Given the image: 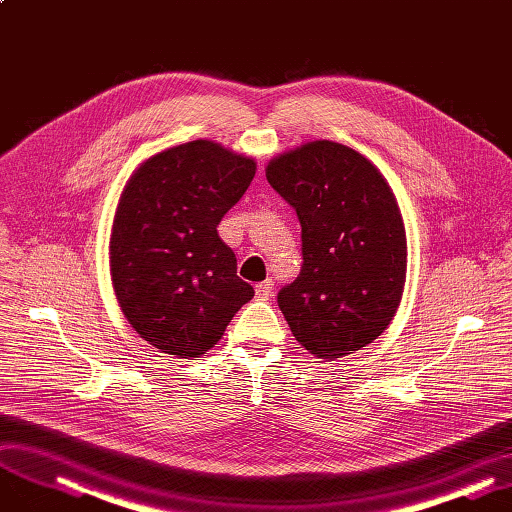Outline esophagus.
Instances as JSON below:
<instances>
[{
    "label": "esophagus",
    "mask_w": 512,
    "mask_h": 512,
    "mask_svg": "<svg viewBox=\"0 0 512 512\" xmlns=\"http://www.w3.org/2000/svg\"><path fill=\"white\" fill-rule=\"evenodd\" d=\"M273 294V283L271 281H264L256 285V298L258 300H267Z\"/></svg>",
    "instance_id": "34e87169"
}]
</instances>
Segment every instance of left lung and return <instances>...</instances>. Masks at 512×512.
Listing matches in <instances>:
<instances>
[{"label": "left lung", "mask_w": 512, "mask_h": 512, "mask_svg": "<svg viewBox=\"0 0 512 512\" xmlns=\"http://www.w3.org/2000/svg\"><path fill=\"white\" fill-rule=\"evenodd\" d=\"M267 180L302 229L300 275L277 294L292 334L321 359L363 349L393 321L405 283L407 241L391 187L332 140L273 159Z\"/></svg>", "instance_id": "1"}]
</instances>
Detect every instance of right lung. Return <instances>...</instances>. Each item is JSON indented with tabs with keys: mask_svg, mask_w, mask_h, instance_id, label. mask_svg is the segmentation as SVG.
<instances>
[{
	"mask_svg": "<svg viewBox=\"0 0 512 512\" xmlns=\"http://www.w3.org/2000/svg\"><path fill=\"white\" fill-rule=\"evenodd\" d=\"M254 174V159L193 140L147 159L121 193L113 288L136 334L161 353L203 355L254 298L216 231Z\"/></svg>",
	"mask_w": 512,
	"mask_h": 512,
	"instance_id": "add662e5",
	"label": "right lung"
}]
</instances>
